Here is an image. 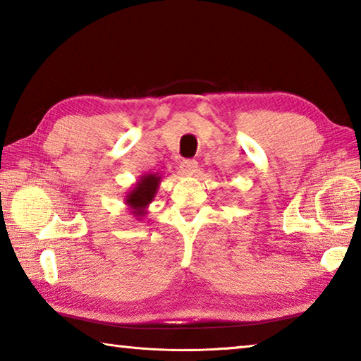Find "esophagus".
<instances>
[{
  "instance_id": "esophagus-1",
  "label": "esophagus",
  "mask_w": 361,
  "mask_h": 361,
  "mask_svg": "<svg viewBox=\"0 0 361 361\" xmlns=\"http://www.w3.org/2000/svg\"><path fill=\"white\" fill-rule=\"evenodd\" d=\"M180 167H181L183 173H194L197 171V161L195 159H183Z\"/></svg>"
}]
</instances>
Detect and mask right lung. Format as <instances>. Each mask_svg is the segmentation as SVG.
Wrapping results in <instances>:
<instances>
[{
	"label": "right lung",
	"mask_w": 361,
	"mask_h": 361,
	"mask_svg": "<svg viewBox=\"0 0 361 361\" xmlns=\"http://www.w3.org/2000/svg\"><path fill=\"white\" fill-rule=\"evenodd\" d=\"M161 180L163 178L159 173H144L124 197L130 214L136 220H141L147 214V208L158 192Z\"/></svg>",
	"instance_id": "add662e5"
}]
</instances>
